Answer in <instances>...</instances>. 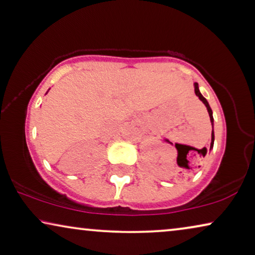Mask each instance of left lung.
Here are the masks:
<instances>
[{
  "label": "left lung",
  "mask_w": 255,
  "mask_h": 255,
  "mask_svg": "<svg viewBox=\"0 0 255 255\" xmlns=\"http://www.w3.org/2000/svg\"><path fill=\"white\" fill-rule=\"evenodd\" d=\"M194 86H195V90H194V91H195V94H197V97H199V99H200V100L205 103V106L207 107V110H208V114H209V117H210V122H212V124H213L214 120H213V113H212V109H210V107H209V105H208L207 100H206V99L201 95L200 91H199V88H198V84H197V83L194 84ZM213 145H214V132H212V143H210V148H212ZM201 153L204 154V155L206 154V150H205V148H202V149H201Z\"/></svg>",
  "instance_id": "left-lung-1"
}]
</instances>
